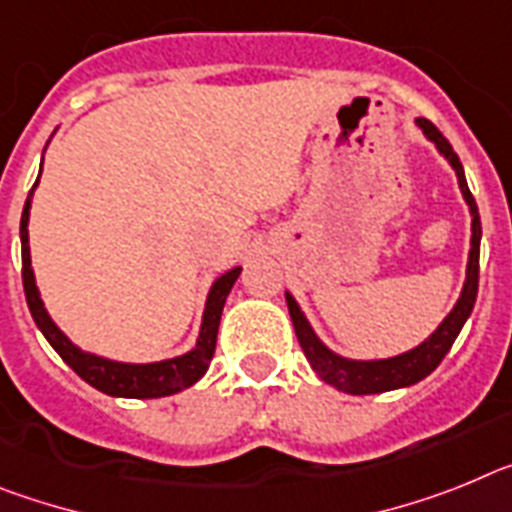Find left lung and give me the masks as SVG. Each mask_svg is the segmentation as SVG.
Listing matches in <instances>:
<instances>
[{
  "label": "left lung",
  "instance_id": "obj_1",
  "mask_svg": "<svg viewBox=\"0 0 512 512\" xmlns=\"http://www.w3.org/2000/svg\"><path fill=\"white\" fill-rule=\"evenodd\" d=\"M422 133L438 146L443 157L451 162V167L456 170L459 177V188L464 193L466 203H469L471 211V250H469V265H466V283L464 291H461L459 301L453 306V311L441 322V327L428 337V340L417 345L415 350L402 355H394V358H386V361H348V358H340L332 350H327L319 342V337L314 335V330L306 322L304 311L299 309V304L293 301L291 293H286L288 314H291L293 330L299 337V345L304 350L306 361L311 363L314 373L319 379H324L327 384L337 386L345 394H381V391L402 389V386H412L417 381H422L425 376L441 366V361L446 358V353L451 350L453 340L459 337L461 327L469 319L471 309H474V301H477L479 291V239H482V221H479L477 203H474V195H471L469 185H466L464 167L459 162V154L453 151V146L448 144V139L443 136L438 128L433 126L425 118H417Z\"/></svg>",
  "mask_w": 512,
  "mask_h": 512
}]
</instances>
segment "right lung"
Here are the masks:
<instances>
[{
    "label": "right lung",
    "instance_id": "add662e5",
    "mask_svg": "<svg viewBox=\"0 0 512 512\" xmlns=\"http://www.w3.org/2000/svg\"><path fill=\"white\" fill-rule=\"evenodd\" d=\"M38 185V182H35ZM33 185V188H35ZM30 198H33V190H30L25 208H22L20 219V239H22V286H25V299H28V309L33 314L35 324L41 327V332L46 335V340L51 342V348L64 358L66 366L71 371L82 376L84 381L95 389L105 391L110 397H128V399H157V397H170L177 391L188 389L195 381L201 379L206 373L208 363L213 358V350H216V335H219V322L221 311H224L226 296H229L231 286L237 283L242 268H234L229 273H224L219 281L213 283L211 293H208L206 311H203V324L198 342L190 353L180 355V358H172V361L162 363H144V366H136V363H115L108 358H97V355L82 353L77 345H71L69 337L51 322L48 311L43 309V301L38 296V288H35L33 268H30V247H28V219H30Z\"/></svg>",
    "mask_w": 512,
    "mask_h": 512
}]
</instances>
